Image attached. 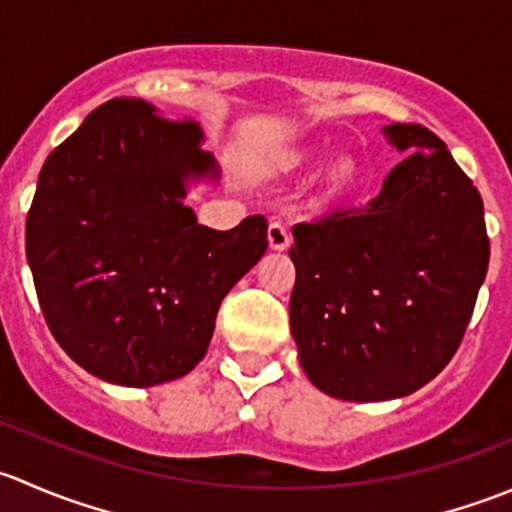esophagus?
Masks as SVG:
<instances>
[{
    "mask_svg": "<svg viewBox=\"0 0 512 512\" xmlns=\"http://www.w3.org/2000/svg\"><path fill=\"white\" fill-rule=\"evenodd\" d=\"M267 240H270L272 250H287L289 242H292V235H289L285 223L275 220V223H270V227H267Z\"/></svg>",
    "mask_w": 512,
    "mask_h": 512,
    "instance_id": "obj_1",
    "label": "esophagus"
}]
</instances>
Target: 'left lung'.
<instances>
[{"label":"left lung","mask_w":512,"mask_h":512,"mask_svg":"<svg viewBox=\"0 0 512 512\" xmlns=\"http://www.w3.org/2000/svg\"><path fill=\"white\" fill-rule=\"evenodd\" d=\"M411 153L379 195L292 227L289 324L304 374L334 399L414 394L453 359L490 260L483 198L446 143L384 126Z\"/></svg>","instance_id":"left-lung-1"}]
</instances>
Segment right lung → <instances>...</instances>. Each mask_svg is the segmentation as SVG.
Segmentation results:
<instances>
[{
    "label": "right lung",
    "mask_w": 512,
    "mask_h": 512,
    "mask_svg": "<svg viewBox=\"0 0 512 512\" xmlns=\"http://www.w3.org/2000/svg\"><path fill=\"white\" fill-rule=\"evenodd\" d=\"M195 121L111 98L51 151L27 215V260L56 342L89 374L158 386L195 369L220 302L267 250V220L198 225L190 178L218 175Z\"/></svg>",
    "instance_id": "obj_1"
}]
</instances>
